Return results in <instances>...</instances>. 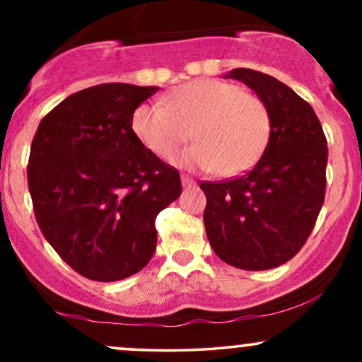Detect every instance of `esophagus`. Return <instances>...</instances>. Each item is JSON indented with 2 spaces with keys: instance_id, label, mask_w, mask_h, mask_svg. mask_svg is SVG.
I'll return each instance as SVG.
<instances>
[{
  "instance_id": "obj_1",
  "label": "esophagus",
  "mask_w": 362,
  "mask_h": 362,
  "mask_svg": "<svg viewBox=\"0 0 362 362\" xmlns=\"http://www.w3.org/2000/svg\"><path fill=\"white\" fill-rule=\"evenodd\" d=\"M182 185L185 187H194L195 185V180L194 178H190V177H187V175H182Z\"/></svg>"
}]
</instances>
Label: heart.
I'll use <instances>...</instances> for the list:
<instances>
[{
  "label": "heart",
  "mask_w": 362,
  "mask_h": 362,
  "mask_svg": "<svg viewBox=\"0 0 362 362\" xmlns=\"http://www.w3.org/2000/svg\"><path fill=\"white\" fill-rule=\"evenodd\" d=\"M132 131L163 160L194 134L199 143L178 155L175 163L236 175L250 168L267 146L271 114L257 95L233 83L195 80L173 90L165 105H139Z\"/></svg>",
  "instance_id": "obj_1"
}]
</instances>
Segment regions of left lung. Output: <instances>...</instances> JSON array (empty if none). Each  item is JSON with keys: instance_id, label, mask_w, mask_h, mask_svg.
Returning <instances> with one entry per match:
<instances>
[{"instance_id": "8db88e82", "label": "left lung", "mask_w": 362, "mask_h": 362, "mask_svg": "<svg viewBox=\"0 0 362 362\" xmlns=\"http://www.w3.org/2000/svg\"><path fill=\"white\" fill-rule=\"evenodd\" d=\"M267 105L271 136L250 172L224 182H202L204 226L216 255L243 271H267L305 245L325 199L328 148L322 124L298 93L269 74L236 68Z\"/></svg>"}]
</instances>
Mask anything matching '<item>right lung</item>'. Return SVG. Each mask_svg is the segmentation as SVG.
Wrapping results in <instances>:
<instances>
[{
	"mask_svg": "<svg viewBox=\"0 0 362 362\" xmlns=\"http://www.w3.org/2000/svg\"><path fill=\"white\" fill-rule=\"evenodd\" d=\"M156 91L129 83L90 86L37 127L27 167L35 219L86 279L120 281L146 267L156 216L182 192L177 170L132 131L134 110Z\"/></svg>",
	"mask_w": 362,
	"mask_h": 362,
	"instance_id": "obj_1",
	"label": "right lung"
}]
</instances>
